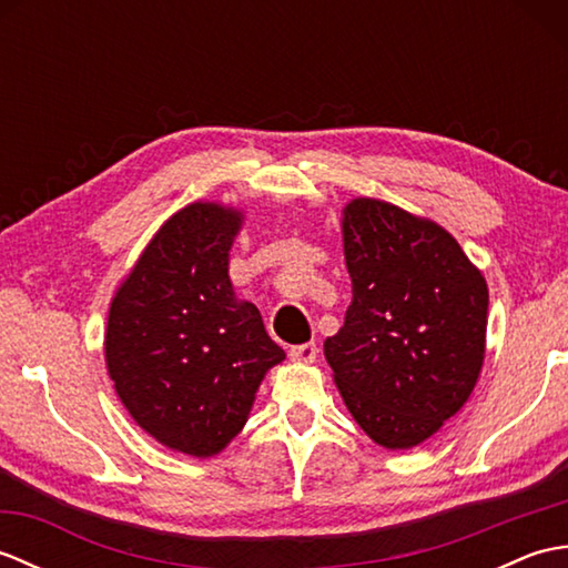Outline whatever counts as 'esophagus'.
<instances>
[{"label": "esophagus", "mask_w": 568, "mask_h": 568, "mask_svg": "<svg viewBox=\"0 0 568 568\" xmlns=\"http://www.w3.org/2000/svg\"><path fill=\"white\" fill-rule=\"evenodd\" d=\"M291 358L293 361H315L317 358V344H300V346H291Z\"/></svg>", "instance_id": "esophagus-1"}]
</instances>
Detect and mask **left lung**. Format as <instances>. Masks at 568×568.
<instances>
[{
  "instance_id": "left-lung-1",
  "label": "left lung",
  "mask_w": 568,
  "mask_h": 568,
  "mask_svg": "<svg viewBox=\"0 0 568 568\" xmlns=\"http://www.w3.org/2000/svg\"><path fill=\"white\" fill-rule=\"evenodd\" d=\"M344 256L354 300L324 356L361 429L385 449H409L474 390L486 281L442 226L368 197L344 210Z\"/></svg>"
}]
</instances>
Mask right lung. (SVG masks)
<instances>
[{"label": "right lung", "mask_w": 568, "mask_h": 568, "mask_svg": "<svg viewBox=\"0 0 568 568\" xmlns=\"http://www.w3.org/2000/svg\"><path fill=\"white\" fill-rule=\"evenodd\" d=\"M241 214L195 202L168 220L112 300L106 368L151 437L212 456L244 427L258 385L285 352L261 312L239 303L229 246Z\"/></svg>", "instance_id": "obj_1"}]
</instances>
